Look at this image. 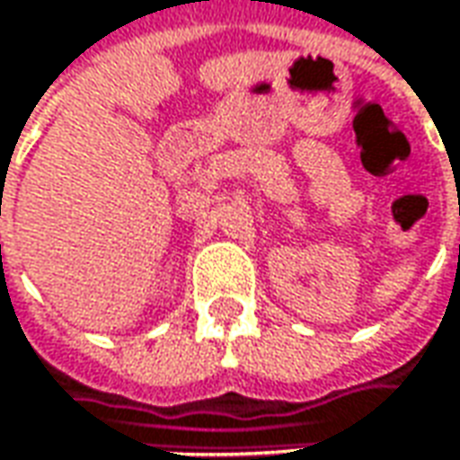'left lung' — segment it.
Segmentation results:
<instances>
[{"label": "left lung", "instance_id": "8db88e82", "mask_svg": "<svg viewBox=\"0 0 460 460\" xmlns=\"http://www.w3.org/2000/svg\"><path fill=\"white\" fill-rule=\"evenodd\" d=\"M458 254H460V243H458Z\"/></svg>", "mask_w": 460, "mask_h": 460}]
</instances>
